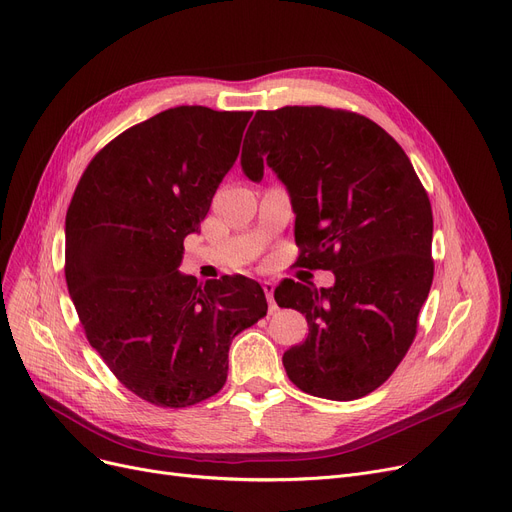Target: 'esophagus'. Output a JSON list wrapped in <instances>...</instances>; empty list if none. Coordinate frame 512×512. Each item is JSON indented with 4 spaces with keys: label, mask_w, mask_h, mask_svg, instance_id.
<instances>
[{
    "label": "esophagus",
    "mask_w": 512,
    "mask_h": 512,
    "mask_svg": "<svg viewBox=\"0 0 512 512\" xmlns=\"http://www.w3.org/2000/svg\"><path fill=\"white\" fill-rule=\"evenodd\" d=\"M263 293H265V297H268L270 311H276V303H274V282L265 280V282H263Z\"/></svg>",
    "instance_id": "obj_1"
}]
</instances>
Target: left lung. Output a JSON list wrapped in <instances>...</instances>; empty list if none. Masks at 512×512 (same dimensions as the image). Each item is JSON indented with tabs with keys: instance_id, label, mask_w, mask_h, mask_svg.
<instances>
[{
	"instance_id": "1",
	"label": "left lung",
	"mask_w": 512,
	"mask_h": 512,
	"mask_svg": "<svg viewBox=\"0 0 512 512\" xmlns=\"http://www.w3.org/2000/svg\"><path fill=\"white\" fill-rule=\"evenodd\" d=\"M242 169L270 165L291 194L297 265L335 284L282 280L280 307L305 314L309 335L282 364L301 391L349 402L379 389L404 360L433 282L429 194L389 133L364 115L326 106L257 110Z\"/></svg>"
}]
</instances>
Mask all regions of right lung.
Segmentation results:
<instances>
[{
	"label": "right lung",
	"mask_w": 512,
	"mask_h": 512,
	"mask_svg": "<svg viewBox=\"0 0 512 512\" xmlns=\"http://www.w3.org/2000/svg\"><path fill=\"white\" fill-rule=\"evenodd\" d=\"M251 115L177 106L125 129L85 167L66 211L64 276L85 337L152 406L213 397L232 339L268 314L247 276L203 286L177 272Z\"/></svg>",
	"instance_id": "1"
}]
</instances>
